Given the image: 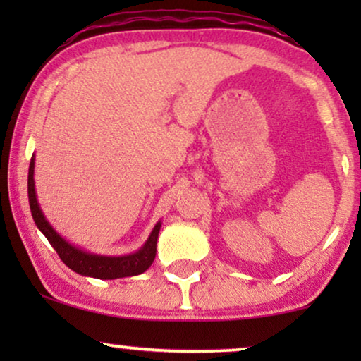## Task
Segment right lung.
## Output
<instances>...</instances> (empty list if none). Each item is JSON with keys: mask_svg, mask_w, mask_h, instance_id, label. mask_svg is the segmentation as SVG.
Segmentation results:
<instances>
[{"mask_svg": "<svg viewBox=\"0 0 361 361\" xmlns=\"http://www.w3.org/2000/svg\"><path fill=\"white\" fill-rule=\"evenodd\" d=\"M27 197L29 207H31L32 219L36 221L37 228L42 231L44 236L52 245V248L57 251L59 258L66 263L68 268L82 276H90L97 279H118L128 278V276H136L145 273V271L152 264L156 258V245L157 236H159L161 221H157L152 228L149 238L141 246L136 253L126 256H100L87 253L77 246H73L62 238L56 230L52 228L51 224L44 216L41 207L37 204L36 189H34V156L31 157L29 164V176H27Z\"/></svg>", "mask_w": 361, "mask_h": 361, "instance_id": "1", "label": "right lung"}]
</instances>
